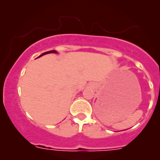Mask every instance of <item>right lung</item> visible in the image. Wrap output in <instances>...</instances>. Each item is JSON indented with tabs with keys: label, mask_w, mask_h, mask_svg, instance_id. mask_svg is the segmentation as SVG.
<instances>
[{
	"label": "right lung",
	"mask_w": 160,
	"mask_h": 160,
	"mask_svg": "<svg viewBox=\"0 0 160 160\" xmlns=\"http://www.w3.org/2000/svg\"><path fill=\"white\" fill-rule=\"evenodd\" d=\"M50 53H57V51H55V50H54V51H47V52H44V53H42V55H40L39 56H38V57H41V56H42V55H47V54H50Z\"/></svg>",
	"instance_id": "obj_1"
}]
</instances>
